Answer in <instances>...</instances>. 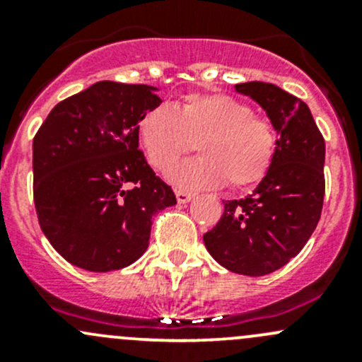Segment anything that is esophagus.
Returning a JSON list of instances; mask_svg holds the SVG:
<instances>
[{"label": "esophagus", "instance_id": "1", "mask_svg": "<svg viewBox=\"0 0 362 362\" xmlns=\"http://www.w3.org/2000/svg\"><path fill=\"white\" fill-rule=\"evenodd\" d=\"M175 194H177L178 203H187L189 199L192 198V192L184 191V189H177V191H175Z\"/></svg>", "mask_w": 362, "mask_h": 362}]
</instances>
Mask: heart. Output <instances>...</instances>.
Here are the masks:
<instances>
[{
  "instance_id": "heart-1",
  "label": "heart",
  "mask_w": 362,
  "mask_h": 362,
  "mask_svg": "<svg viewBox=\"0 0 362 362\" xmlns=\"http://www.w3.org/2000/svg\"><path fill=\"white\" fill-rule=\"evenodd\" d=\"M138 136L148 163L168 171L198 145L202 158L175 168L170 178L189 189H247L268 175L276 154L275 124L247 101L224 93L189 94L170 110L145 112Z\"/></svg>"
}]
</instances>
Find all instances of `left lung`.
Segmentation results:
<instances>
[{
  "label": "left lung",
  "instance_id": "obj_1",
  "mask_svg": "<svg viewBox=\"0 0 362 362\" xmlns=\"http://www.w3.org/2000/svg\"><path fill=\"white\" fill-rule=\"evenodd\" d=\"M236 90L264 108L279 131V145L261 184L247 198L222 202L224 211L203 242L229 272L262 276L298 255L319 222L326 144L299 98L264 82L238 83Z\"/></svg>",
  "mask_w": 362,
  "mask_h": 362
}]
</instances>
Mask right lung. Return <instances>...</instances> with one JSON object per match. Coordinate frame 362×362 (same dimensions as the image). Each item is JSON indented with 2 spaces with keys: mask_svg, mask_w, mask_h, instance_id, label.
I'll list each match as a JSON object with an SVG mask.
<instances>
[{
  "mask_svg": "<svg viewBox=\"0 0 362 362\" xmlns=\"http://www.w3.org/2000/svg\"><path fill=\"white\" fill-rule=\"evenodd\" d=\"M154 87L98 82L52 108L33 140V198L43 235L68 262L113 272L148 247L152 217L177 204L138 148Z\"/></svg>",
  "mask_w": 362,
  "mask_h": 362,
  "instance_id": "obj_1",
  "label": "right lung"
}]
</instances>
